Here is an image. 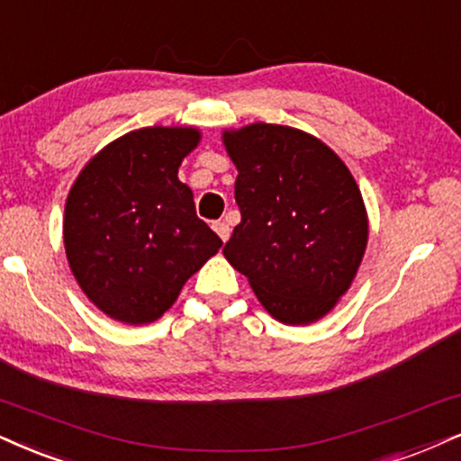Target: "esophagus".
I'll list each match as a JSON object with an SVG mask.
<instances>
[{
    "instance_id": "obj_1",
    "label": "esophagus",
    "mask_w": 461,
    "mask_h": 461,
    "mask_svg": "<svg viewBox=\"0 0 461 461\" xmlns=\"http://www.w3.org/2000/svg\"><path fill=\"white\" fill-rule=\"evenodd\" d=\"M213 230L218 232V237L221 241H226L230 237V226L226 224L224 220H218V221H213Z\"/></svg>"
}]
</instances>
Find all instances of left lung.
<instances>
[{
	"label": "left lung",
	"instance_id": "obj_1",
	"mask_svg": "<svg viewBox=\"0 0 461 461\" xmlns=\"http://www.w3.org/2000/svg\"><path fill=\"white\" fill-rule=\"evenodd\" d=\"M241 221L221 252L271 316L308 325L348 291L367 243L350 170L325 143L288 126L224 134Z\"/></svg>",
	"mask_w": 461,
	"mask_h": 461
}]
</instances>
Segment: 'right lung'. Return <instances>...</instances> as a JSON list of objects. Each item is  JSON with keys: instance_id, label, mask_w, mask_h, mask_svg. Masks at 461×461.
I'll list each match as a JSON object with an SVG mask.
<instances>
[{"instance_id": "obj_1", "label": "right lung", "mask_w": 461, "mask_h": 461, "mask_svg": "<svg viewBox=\"0 0 461 461\" xmlns=\"http://www.w3.org/2000/svg\"><path fill=\"white\" fill-rule=\"evenodd\" d=\"M198 139L192 128L134 130L106 145L68 194V263L85 294L115 321L160 318L221 246L177 179Z\"/></svg>"}]
</instances>
